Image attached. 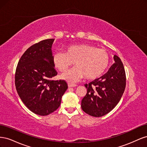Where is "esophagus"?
<instances>
[{
	"instance_id": "34e87169",
	"label": "esophagus",
	"mask_w": 147,
	"mask_h": 147,
	"mask_svg": "<svg viewBox=\"0 0 147 147\" xmlns=\"http://www.w3.org/2000/svg\"><path fill=\"white\" fill-rule=\"evenodd\" d=\"M75 86H77V84H70V83L68 84V87H69V88H70V87H75Z\"/></svg>"
}]
</instances>
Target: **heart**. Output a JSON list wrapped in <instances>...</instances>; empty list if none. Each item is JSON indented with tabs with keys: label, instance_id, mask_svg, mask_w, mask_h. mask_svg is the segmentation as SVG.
<instances>
[{
	"label": "heart",
	"instance_id": "obj_1",
	"mask_svg": "<svg viewBox=\"0 0 147 147\" xmlns=\"http://www.w3.org/2000/svg\"><path fill=\"white\" fill-rule=\"evenodd\" d=\"M109 61V55L105 50L89 44L70 45L66 48L65 52L55 51L52 56L53 65L61 72L75 63V67L61 75L69 82H78L84 77L87 80L99 78L108 67Z\"/></svg>",
	"mask_w": 147,
	"mask_h": 147
}]
</instances>
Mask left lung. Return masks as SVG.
I'll return each instance as SVG.
<instances>
[{
	"instance_id": "1",
	"label": "left lung",
	"mask_w": 147,
	"mask_h": 147,
	"mask_svg": "<svg viewBox=\"0 0 147 147\" xmlns=\"http://www.w3.org/2000/svg\"><path fill=\"white\" fill-rule=\"evenodd\" d=\"M115 63L103 76L84 86L87 93L82 100L86 113L100 117L112 110L121 99L126 87V73L119 57L114 55Z\"/></svg>"
}]
</instances>
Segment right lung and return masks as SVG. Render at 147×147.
<instances>
[{"mask_svg":"<svg viewBox=\"0 0 147 147\" xmlns=\"http://www.w3.org/2000/svg\"><path fill=\"white\" fill-rule=\"evenodd\" d=\"M54 40H44L30 47L21 57L15 72V86L21 100L31 112L40 116L58 109L68 88L64 80H51L57 74L52 62Z\"/></svg>","mask_w":147,"mask_h":147,"instance_id":"obj_1","label":"right lung"}]
</instances>
